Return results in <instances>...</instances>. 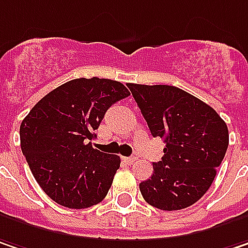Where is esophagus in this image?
I'll list each match as a JSON object with an SVG mask.
<instances>
[{
    "instance_id": "34e87169",
    "label": "esophagus",
    "mask_w": 248,
    "mask_h": 248,
    "mask_svg": "<svg viewBox=\"0 0 248 248\" xmlns=\"http://www.w3.org/2000/svg\"><path fill=\"white\" fill-rule=\"evenodd\" d=\"M124 162L127 163V165H133L135 163V159L133 157H124Z\"/></svg>"
}]
</instances>
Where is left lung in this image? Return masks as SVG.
Masks as SVG:
<instances>
[{"mask_svg":"<svg viewBox=\"0 0 248 248\" xmlns=\"http://www.w3.org/2000/svg\"><path fill=\"white\" fill-rule=\"evenodd\" d=\"M153 138L166 143L153 174L139 185L160 210L194 204L212 186L229 146L226 122L207 103L169 85H127Z\"/></svg>","mask_w":248,"mask_h":248,"instance_id":"8db88e82","label":"left lung"}]
</instances>
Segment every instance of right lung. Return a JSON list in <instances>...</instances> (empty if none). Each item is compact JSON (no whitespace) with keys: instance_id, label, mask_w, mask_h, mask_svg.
<instances>
[{"instance_id":"add662e5","label":"right lung","mask_w":248,"mask_h":248,"mask_svg":"<svg viewBox=\"0 0 248 248\" xmlns=\"http://www.w3.org/2000/svg\"><path fill=\"white\" fill-rule=\"evenodd\" d=\"M112 79H72L35 105L19 127L21 149L35 180L55 203L86 209L105 199L121 166L118 155L92 146L106 110L126 96Z\"/></svg>"}]
</instances>
